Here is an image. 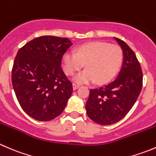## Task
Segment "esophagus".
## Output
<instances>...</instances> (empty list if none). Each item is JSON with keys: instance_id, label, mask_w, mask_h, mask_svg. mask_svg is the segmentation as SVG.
I'll return each mask as SVG.
<instances>
[{"instance_id": "34e87169", "label": "esophagus", "mask_w": 156, "mask_h": 156, "mask_svg": "<svg viewBox=\"0 0 156 156\" xmlns=\"http://www.w3.org/2000/svg\"><path fill=\"white\" fill-rule=\"evenodd\" d=\"M72 85H73L74 90H76L79 87V84H75V83H73V84H72Z\"/></svg>"}]
</instances>
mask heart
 I'll list each match as a JSON object with an SVG mask.
<instances>
[{"instance_id":"heart-1","label":"heart","mask_w":156,"mask_h":156,"mask_svg":"<svg viewBox=\"0 0 156 156\" xmlns=\"http://www.w3.org/2000/svg\"><path fill=\"white\" fill-rule=\"evenodd\" d=\"M123 60V51L118 45L94 41L78 47L76 53L67 52L63 56L64 71L69 75L80 70L85 63V70L74 78L77 83L95 81L105 83L114 77Z\"/></svg>"}]
</instances>
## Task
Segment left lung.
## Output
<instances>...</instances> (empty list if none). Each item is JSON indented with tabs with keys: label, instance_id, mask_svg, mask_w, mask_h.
Returning <instances> with one entry per match:
<instances>
[{
	"label": "left lung",
	"instance_id": "left-lung-1",
	"mask_svg": "<svg viewBox=\"0 0 156 156\" xmlns=\"http://www.w3.org/2000/svg\"><path fill=\"white\" fill-rule=\"evenodd\" d=\"M123 50V65L115 79L106 85L90 89L86 111L101 125L122 120L136 103L143 87V72L134 52L121 39L114 37Z\"/></svg>",
	"mask_w": 156,
	"mask_h": 156
}]
</instances>
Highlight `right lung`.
<instances>
[{
  "label": "right lung",
  "instance_id": "1",
  "mask_svg": "<svg viewBox=\"0 0 156 156\" xmlns=\"http://www.w3.org/2000/svg\"><path fill=\"white\" fill-rule=\"evenodd\" d=\"M72 44L66 37L41 36L17 52L12 87L22 108L32 119L48 122L63 112L73 88L61 63Z\"/></svg>",
  "mask_w": 156,
  "mask_h": 156
}]
</instances>
